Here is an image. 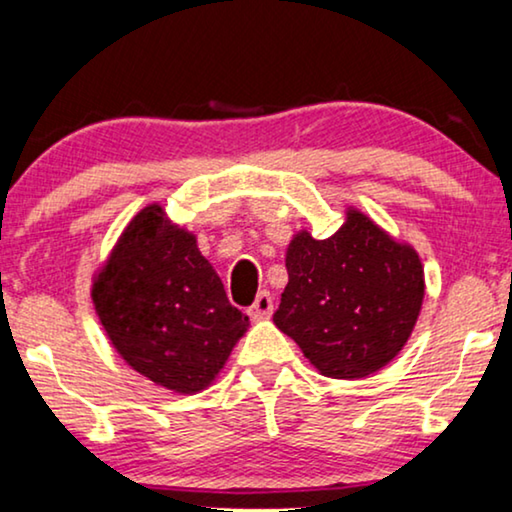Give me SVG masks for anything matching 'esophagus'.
I'll use <instances>...</instances> for the list:
<instances>
[{
    "label": "esophagus",
    "mask_w": 512,
    "mask_h": 512,
    "mask_svg": "<svg viewBox=\"0 0 512 512\" xmlns=\"http://www.w3.org/2000/svg\"><path fill=\"white\" fill-rule=\"evenodd\" d=\"M272 310H275V305H272V296H270V291H261L256 296V300H254V305L249 307V314L254 319H268L270 314H272Z\"/></svg>",
    "instance_id": "34e87169"
}]
</instances>
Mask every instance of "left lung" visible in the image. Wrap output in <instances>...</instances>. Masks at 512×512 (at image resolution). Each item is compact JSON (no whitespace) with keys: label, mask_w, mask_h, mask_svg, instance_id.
Returning <instances> with one entry per match:
<instances>
[{"label":"left lung","mask_w":512,"mask_h":512,"mask_svg":"<svg viewBox=\"0 0 512 512\" xmlns=\"http://www.w3.org/2000/svg\"><path fill=\"white\" fill-rule=\"evenodd\" d=\"M289 284L275 326L296 340L321 375L359 380L387 366L408 342L424 300L417 251L359 209L328 240L307 230L286 249Z\"/></svg>","instance_id":"1"}]
</instances>
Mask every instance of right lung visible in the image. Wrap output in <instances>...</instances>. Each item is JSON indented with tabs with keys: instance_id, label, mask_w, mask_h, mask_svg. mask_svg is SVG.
Returning <instances> with one entry per match:
<instances>
[{
	"instance_id": "obj_1",
	"label": "right lung",
	"mask_w": 512,
	"mask_h": 512,
	"mask_svg": "<svg viewBox=\"0 0 512 512\" xmlns=\"http://www.w3.org/2000/svg\"><path fill=\"white\" fill-rule=\"evenodd\" d=\"M90 296L123 361L177 394L209 387L249 326L195 235L172 226L160 205L128 223Z\"/></svg>"
}]
</instances>
